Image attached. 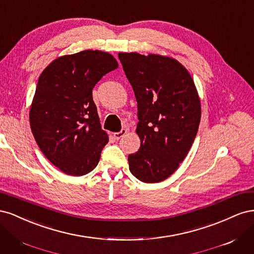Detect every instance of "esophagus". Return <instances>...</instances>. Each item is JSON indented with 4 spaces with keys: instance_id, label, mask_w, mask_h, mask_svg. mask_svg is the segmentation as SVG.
I'll return each mask as SVG.
<instances>
[{
    "instance_id": "1",
    "label": "esophagus",
    "mask_w": 254,
    "mask_h": 254,
    "mask_svg": "<svg viewBox=\"0 0 254 254\" xmlns=\"http://www.w3.org/2000/svg\"><path fill=\"white\" fill-rule=\"evenodd\" d=\"M126 133H127V130H126V129H122L120 132H115V133H113V136H114L115 139H117V140H120L121 137L124 136Z\"/></svg>"
}]
</instances>
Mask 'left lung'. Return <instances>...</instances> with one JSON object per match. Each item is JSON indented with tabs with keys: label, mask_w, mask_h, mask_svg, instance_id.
I'll return each mask as SVG.
<instances>
[{
	"label": "left lung",
	"mask_w": 254,
	"mask_h": 254,
	"mask_svg": "<svg viewBox=\"0 0 254 254\" xmlns=\"http://www.w3.org/2000/svg\"><path fill=\"white\" fill-rule=\"evenodd\" d=\"M137 103L135 132L140 149L128 156L129 170L142 182L173 175L186 159L200 123L201 106L189 71L172 57L119 53Z\"/></svg>",
	"instance_id": "obj_1"
}]
</instances>
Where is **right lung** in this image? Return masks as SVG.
I'll return each instance as SVG.
<instances>
[{"instance_id":"1","label":"right lung","mask_w":254,"mask_h":254,"mask_svg":"<svg viewBox=\"0 0 254 254\" xmlns=\"http://www.w3.org/2000/svg\"><path fill=\"white\" fill-rule=\"evenodd\" d=\"M118 66L111 54L86 50L58 57L40 75L29 108L30 128L45 158L66 175L83 176L99 162L109 137L92 90Z\"/></svg>"}]
</instances>
